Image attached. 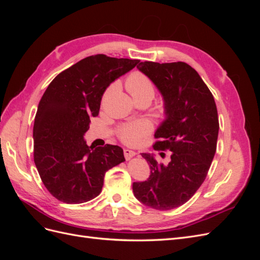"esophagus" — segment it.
Listing matches in <instances>:
<instances>
[{
    "label": "esophagus",
    "instance_id": "34e87169",
    "mask_svg": "<svg viewBox=\"0 0 260 260\" xmlns=\"http://www.w3.org/2000/svg\"><path fill=\"white\" fill-rule=\"evenodd\" d=\"M123 154H124V157H125V159H127V160L131 159L132 157H135V156H136V153L133 152V151H131V149H128V148H125V149H124V151H123Z\"/></svg>",
    "mask_w": 260,
    "mask_h": 260
}]
</instances>
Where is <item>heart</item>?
I'll list each match as a JSON object with an SVG mask.
<instances>
[{"label":"heart","instance_id":"obj_1","mask_svg":"<svg viewBox=\"0 0 260 260\" xmlns=\"http://www.w3.org/2000/svg\"><path fill=\"white\" fill-rule=\"evenodd\" d=\"M125 86L131 95L136 100L143 96H151L153 99L155 94V85L149 78L143 73L135 72L132 73L125 81ZM116 88L115 84H112L106 90L104 99ZM161 114H165V109H161ZM153 131V123L147 119H139L132 122L121 124L118 128V137L127 145H137L143 138L148 136Z\"/></svg>","mask_w":260,"mask_h":260}]
</instances>
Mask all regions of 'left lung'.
I'll list each match as a JSON object with an SVG mask.
<instances>
[{
  "label": "left lung",
  "mask_w": 260,
  "mask_h": 260,
  "mask_svg": "<svg viewBox=\"0 0 260 260\" xmlns=\"http://www.w3.org/2000/svg\"><path fill=\"white\" fill-rule=\"evenodd\" d=\"M138 68L161 92L166 120L155 132V151H171L168 165L142 153L151 168L133 193L144 205L158 210L182 206L199 190L217 149L219 119L214 96L199 73L183 61H142ZM165 155V153H161Z\"/></svg>",
  "instance_id": "left-lung-1"
}]
</instances>
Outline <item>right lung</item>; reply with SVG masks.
I'll list each match as a JSON object with an SVG mask.
<instances>
[{"label": "right lung", "mask_w": 260, "mask_h": 260, "mask_svg": "<svg viewBox=\"0 0 260 260\" xmlns=\"http://www.w3.org/2000/svg\"><path fill=\"white\" fill-rule=\"evenodd\" d=\"M139 59L96 54L54 78L39 103L34 124V160L44 186L55 199L81 204L96 198L106 171L123 162L122 148L88 146L83 135L100 112L102 95Z\"/></svg>", "instance_id": "right-lung-1"}]
</instances>
